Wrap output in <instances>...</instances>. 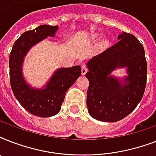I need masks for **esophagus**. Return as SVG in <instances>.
Instances as JSON below:
<instances>
[{
  "instance_id": "esophagus-1",
  "label": "esophagus",
  "mask_w": 156,
  "mask_h": 156,
  "mask_svg": "<svg viewBox=\"0 0 156 156\" xmlns=\"http://www.w3.org/2000/svg\"><path fill=\"white\" fill-rule=\"evenodd\" d=\"M87 72V66L84 64H82V74L83 75H85L86 73Z\"/></svg>"
}]
</instances>
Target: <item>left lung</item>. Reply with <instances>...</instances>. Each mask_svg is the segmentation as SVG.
Returning <instances> with one entry per match:
<instances>
[{
    "label": "left lung",
    "instance_id": "1",
    "mask_svg": "<svg viewBox=\"0 0 156 156\" xmlns=\"http://www.w3.org/2000/svg\"><path fill=\"white\" fill-rule=\"evenodd\" d=\"M118 42L87 62L88 112L105 122L122 120L135 109L145 91L147 65L143 44L122 31ZM127 68L128 76L120 80L110 74L117 68Z\"/></svg>",
    "mask_w": 156,
    "mask_h": 156
}]
</instances>
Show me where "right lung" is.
<instances>
[{
	"mask_svg": "<svg viewBox=\"0 0 156 156\" xmlns=\"http://www.w3.org/2000/svg\"><path fill=\"white\" fill-rule=\"evenodd\" d=\"M57 29V26L41 25L23 33L14 42L9 54V79L13 95L27 111L40 117L58 113L66 91L82 73L79 66L59 69L44 89L32 88L24 80L22 67L29 49L48 36H55Z\"/></svg>",
	"mask_w": 156,
	"mask_h": 156,
	"instance_id": "1",
	"label": "right lung"
}]
</instances>
